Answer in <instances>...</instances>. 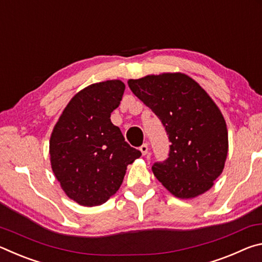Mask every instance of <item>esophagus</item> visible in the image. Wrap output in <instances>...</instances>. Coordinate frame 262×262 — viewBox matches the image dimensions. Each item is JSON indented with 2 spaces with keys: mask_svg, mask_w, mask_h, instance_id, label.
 Listing matches in <instances>:
<instances>
[{
  "mask_svg": "<svg viewBox=\"0 0 262 262\" xmlns=\"http://www.w3.org/2000/svg\"><path fill=\"white\" fill-rule=\"evenodd\" d=\"M148 144L147 143H144V144H142L141 147H140V151L142 152V155H143V156H145V155L148 154Z\"/></svg>",
  "mask_w": 262,
  "mask_h": 262,
  "instance_id": "obj_1",
  "label": "esophagus"
}]
</instances>
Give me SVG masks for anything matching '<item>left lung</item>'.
I'll use <instances>...</instances> for the list:
<instances>
[{"label":"left lung","instance_id":"left-lung-1","mask_svg":"<svg viewBox=\"0 0 262 262\" xmlns=\"http://www.w3.org/2000/svg\"><path fill=\"white\" fill-rule=\"evenodd\" d=\"M130 90L162 121L170 141L168 157L152 172L180 199L205 193L219 178L228 155L227 123L212 99L184 74L129 79Z\"/></svg>","mask_w":262,"mask_h":262}]
</instances>
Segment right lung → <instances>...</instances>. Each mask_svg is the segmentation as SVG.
Instances as JSON below:
<instances>
[{
  "mask_svg": "<svg viewBox=\"0 0 262 262\" xmlns=\"http://www.w3.org/2000/svg\"><path fill=\"white\" fill-rule=\"evenodd\" d=\"M123 91L118 79L91 84L73 97L53 129L52 170L64 193L82 206L107 201L121 186L128 164L141 156L110 119Z\"/></svg>",
  "mask_w": 262,
  "mask_h": 262,
  "instance_id": "add662e5",
  "label": "right lung"
}]
</instances>
